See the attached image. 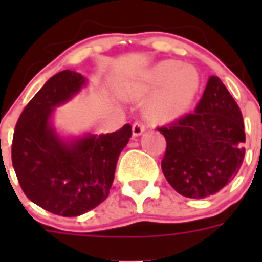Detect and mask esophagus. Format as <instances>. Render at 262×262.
Returning <instances> with one entry per match:
<instances>
[{"mask_svg":"<svg viewBox=\"0 0 262 262\" xmlns=\"http://www.w3.org/2000/svg\"><path fill=\"white\" fill-rule=\"evenodd\" d=\"M147 125L141 121H137V122L133 123V127H132V132H133V136H140L143 135V132L145 130Z\"/></svg>","mask_w":262,"mask_h":262,"instance_id":"34e87169","label":"esophagus"}]
</instances>
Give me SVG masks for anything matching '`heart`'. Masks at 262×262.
<instances>
[{
  "label": "heart",
  "instance_id": "b5f03b06",
  "mask_svg": "<svg viewBox=\"0 0 262 262\" xmlns=\"http://www.w3.org/2000/svg\"><path fill=\"white\" fill-rule=\"evenodd\" d=\"M147 88L159 91L149 106L155 119H171L187 110L199 94L200 73L191 65H179L177 61H162L147 75Z\"/></svg>",
  "mask_w": 262,
  "mask_h": 262
}]
</instances>
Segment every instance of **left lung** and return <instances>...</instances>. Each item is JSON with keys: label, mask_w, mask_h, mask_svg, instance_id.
Returning a JSON list of instances; mask_svg holds the SVG:
<instances>
[{"label": "left lung", "mask_w": 262, "mask_h": 262, "mask_svg": "<svg viewBox=\"0 0 262 262\" xmlns=\"http://www.w3.org/2000/svg\"><path fill=\"white\" fill-rule=\"evenodd\" d=\"M158 130L167 143L162 170L179 194L189 199L215 194L239 171L246 140L244 118L219 77H209L194 113Z\"/></svg>", "instance_id": "1"}]
</instances>
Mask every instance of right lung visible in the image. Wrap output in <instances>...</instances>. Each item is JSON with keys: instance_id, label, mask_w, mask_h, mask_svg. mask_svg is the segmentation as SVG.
Listing matches in <instances>:
<instances>
[{"instance_id": "obj_1", "label": "right lung", "mask_w": 262, "mask_h": 262, "mask_svg": "<svg viewBox=\"0 0 262 262\" xmlns=\"http://www.w3.org/2000/svg\"><path fill=\"white\" fill-rule=\"evenodd\" d=\"M87 80L75 71L54 75L18 117L12 141V163L24 194L43 209L79 216L103 203L114 181L119 154L132 137V126L107 135L62 140L50 118Z\"/></svg>"}]
</instances>
